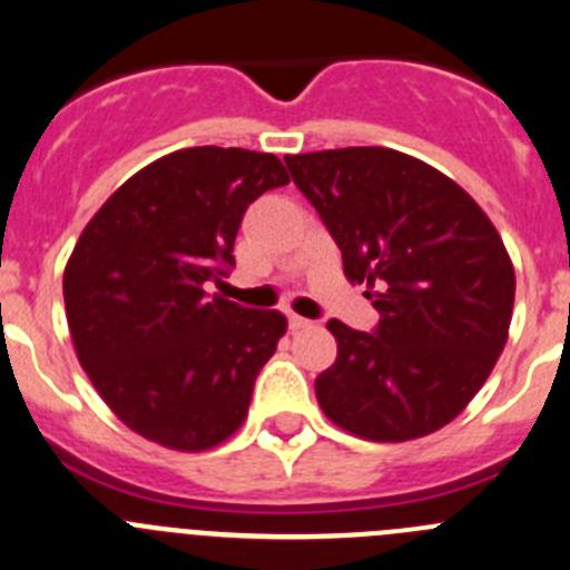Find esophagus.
I'll return each instance as SVG.
<instances>
[{
	"instance_id": "34e87169",
	"label": "esophagus",
	"mask_w": 570,
	"mask_h": 570,
	"mask_svg": "<svg viewBox=\"0 0 570 570\" xmlns=\"http://www.w3.org/2000/svg\"><path fill=\"white\" fill-rule=\"evenodd\" d=\"M308 325H312V320L301 317V314H289V328L292 331H303V328H308Z\"/></svg>"
}]
</instances>
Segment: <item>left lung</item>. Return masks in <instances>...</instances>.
<instances>
[{
  "instance_id": "obj_1",
  "label": "left lung",
  "mask_w": 570,
  "mask_h": 570,
  "mask_svg": "<svg viewBox=\"0 0 570 570\" xmlns=\"http://www.w3.org/2000/svg\"><path fill=\"white\" fill-rule=\"evenodd\" d=\"M284 161L342 250L347 281L379 286L373 334L328 323L336 362L314 381L320 406L373 443L438 432L504 351L515 269L499 230L462 186L397 150L345 147Z\"/></svg>"
}]
</instances>
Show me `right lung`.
I'll list each match as a JSON object with an SVG mask.
<instances>
[{"instance_id":"add662e5","label":"right lung","mask_w":570,"mask_h":570,"mask_svg":"<svg viewBox=\"0 0 570 570\" xmlns=\"http://www.w3.org/2000/svg\"><path fill=\"white\" fill-rule=\"evenodd\" d=\"M289 184L269 153L189 147L132 175L63 273L77 358L116 417L173 451H206L245 420L286 317L203 289L234 267L247 206Z\"/></svg>"}]
</instances>
